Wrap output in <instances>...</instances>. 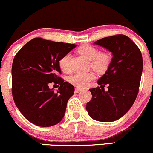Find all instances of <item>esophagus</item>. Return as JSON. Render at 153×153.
Returning a JSON list of instances; mask_svg holds the SVG:
<instances>
[{
	"mask_svg": "<svg viewBox=\"0 0 153 153\" xmlns=\"http://www.w3.org/2000/svg\"><path fill=\"white\" fill-rule=\"evenodd\" d=\"M81 91H82V89L80 88H75V93H79V92H80Z\"/></svg>",
	"mask_w": 153,
	"mask_h": 153,
	"instance_id": "obj_1",
	"label": "esophagus"
}]
</instances>
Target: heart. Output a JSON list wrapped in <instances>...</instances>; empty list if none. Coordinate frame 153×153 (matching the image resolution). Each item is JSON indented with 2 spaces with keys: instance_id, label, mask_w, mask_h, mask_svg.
I'll use <instances>...</instances> for the list:
<instances>
[{
  "instance_id": "obj_1",
  "label": "heart",
  "mask_w": 153,
  "mask_h": 153,
  "mask_svg": "<svg viewBox=\"0 0 153 153\" xmlns=\"http://www.w3.org/2000/svg\"><path fill=\"white\" fill-rule=\"evenodd\" d=\"M77 52L80 55L90 60V66L96 73H103L108 70L111 63V57L106 52H100L97 47L88 44H84L78 48ZM71 56L69 54L63 55L59 60V66L64 73L71 71ZM95 75L93 72L77 73L69 78V82L77 87L83 88L87 86L94 80Z\"/></svg>"
}]
</instances>
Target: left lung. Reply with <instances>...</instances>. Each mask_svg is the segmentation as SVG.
Here are the masks:
<instances>
[{"mask_svg": "<svg viewBox=\"0 0 153 153\" xmlns=\"http://www.w3.org/2000/svg\"><path fill=\"white\" fill-rule=\"evenodd\" d=\"M95 45L113 54L106 73L98 80L101 88L89 89L92 99L86 110L92 119L109 122L123 117L132 106L139 92L143 61L141 52L130 38L123 34L107 36ZM108 85V91L104 87Z\"/></svg>", "mask_w": 153, "mask_h": 153, "instance_id": "left-lung-1", "label": "left lung"}]
</instances>
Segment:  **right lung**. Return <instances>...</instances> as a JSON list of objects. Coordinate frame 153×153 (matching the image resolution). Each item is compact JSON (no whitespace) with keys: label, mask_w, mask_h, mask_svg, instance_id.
<instances>
[{"label":"right lung","mask_w":153,"mask_h":153,"mask_svg":"<svg viewBox=\"0 0 153 153\" xmlns=\"http://www.w3.org/2000/svg\"><path fill=\"white\" fill-rule=\"evenodd\" d=\"M76 47L37 37L15 55L11 70L13 101L23 116L35 125L51 127L64 117L75 89L59 76V60ZM51 83L60 86L57 92L48 88Z\"/></svg>","instance_id":"obj_1"}]
</instances>
